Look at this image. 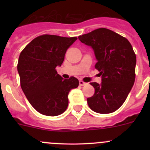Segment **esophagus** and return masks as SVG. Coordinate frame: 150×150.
I'll use <instances>...</instances> for the list:
<instances>
[{
	"mask_svg": "<svg viewBox=\"0 0 150 150\" xmlns=\"http://www.w3.org/2000/svg\"><path fill=\"white\" fill-rule=\"evenodd\" d=\"M86 84V83H85L84 81H79V85L81 86H85V85Z\"/></svg>",
	"mask_w": 150,
	"mask_h": 150,
	"instance_id": "obj_1",
	"label": "esophagus"
}]
</instances>
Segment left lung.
Wrapping results in <instances>:
<instances>
[{
	"label": "left lung",
	"instance_id": "1",
	"mask_svg": "<svg viewBox=\"0 0 150 150\" xmlns=\"http://www.w3.org/2000/svg\"><path fill=\"white\" fill-rule=\"evenodd\" d=\"M78 38L94 51L95 68L102 80L101 84L91 83L95 92L88 104L96 112H113L124 103L135 81L137 57L132 46L125 38L103 28Z\"/></svg>",
	"mask_w": 150,
	"mask_h": 150
}]
</instances>
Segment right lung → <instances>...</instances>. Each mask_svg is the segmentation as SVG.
Segmentation results:
<instances>
[{
  "mask_svg": "<svg viewBox=\"0 0 150 150\" xmlns=\"http://www.w3.org/2000/svg\"><path fill=\"white\" fill-rule=\"evenodd\" d=\"M76 37L42 35L33 39L20 53L17 70L20 86L30 104L40 114L57 116L67 110L68 94L79 81L63 79L57 72Z\"/></svg>",
  "mask_w": 150,
  "mask_h": 150,
  "instance_id": "right-lung-1",
  "label": "right lung"
}]
</instances>
